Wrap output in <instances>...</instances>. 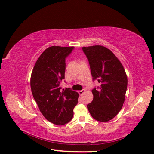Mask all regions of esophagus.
I'll use <instances>...</instances> for the list:
<instances>
[{"mask_svg": "<svg viewBox=\"0 0 154 154\" xmlns=\"http://www.w3.org/2000/svg\"><path fill=\"white\" fill-rule=\"evenodd\" d=\"M85 92V90H81V91H79L78 93H79V95H82V94H83Z\"/></svg>", "mask_w": 154, "mask_h": 154, "instance_id": "esophagus-1", "label": "esophagus"}]
</instances>
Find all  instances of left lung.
I'll return each mask as SVG.
<instances>
[{"mask_svg": "<svg viewBox=\"0 0 154 154\" xmlns=\"http://www.w3.org/2000/svg\"><path fill=\"white\" fill-rule=\"evenodd\" d=\"M89 60L93 79L100 83L92 90L93 101L87 109L94 119L108 122L122 109L126 97L128 79L122 64L109 49L100 45L83 47Z\"/></svg>", "mask_w": 154, "mask_h": 154, "instance_id": "left-lung-1", "label": "left lung"}]
</instances>
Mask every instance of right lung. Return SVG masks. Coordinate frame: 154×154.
Segmentation results:
<instances>
[{
  "label": "right lung",
  "instance_id": "1",
  "mask_svg": "<svg viewBox=\"0 0 154 154\" xmlns=\"http://www.w3.org/2000/svg\"><path fill=\"white\" fill-rule=\"evenodd\" d=\"M73 47L51 46L35 62L30 77L32 95L41 113L49 122L64 125L73 116L79 94L69 89L61 91L64 79L65 57Z\"/></svg>",
  "mask_w": 154,
  "mask_h": 154
}]
</instances>
